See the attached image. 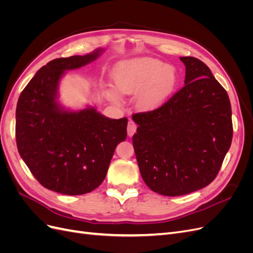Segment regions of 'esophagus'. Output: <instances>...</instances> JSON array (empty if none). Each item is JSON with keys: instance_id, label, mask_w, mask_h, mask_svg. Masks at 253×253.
<instances>
[{"instance_id": "1", "label": "esophagus", "mask_w": 253, "mask_h": 253, "mask_svg": "<svg viewBox=\"0 0 253 253\" xmlns=\"http://www.w3.org/2000/svg\"><path fill=\"white\" fill-rule=\"evenodd\" d=\"M136 128H137V125L133 120H129L128 121V125H127V135L131 137L135 134L136 132Z\"/></svg>"}]
</instances>
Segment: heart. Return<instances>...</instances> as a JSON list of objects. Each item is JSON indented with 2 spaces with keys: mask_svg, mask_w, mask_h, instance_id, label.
I'll use <instances>...</instances> for the list:
<instances>
[{
  "mask_svg": "<svg viewBox=\"0 0 253 253\" xmlns=\"http://www.w3.org/2000/svg\"><path fill=\"white\" fill-rule=\"evenodd\" d=\"M177 75L175 68L153 58L124 61L114 71V82L124 95H136L142 110H152L162 104L173 91ZM116 97V94L113 93Z\"/></svg>",
  "mask_w": 253,
  "mask_h": 253,
  "instance_id": "1",
  "label": "heart"
}]
</instances>
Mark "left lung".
<instances>
[{
  "instance_id": "obj_1",
  "label": "left lung",
  "mask_w": 253,
  "mask_h": 253,
  "mask_svg": "<svg viewBox=\"0 0 253 253\" xmlns=\"http://www.w3.org/2000/svg\"><path fill=\"white\" fill-rule=\"evenodd\" d=\"M185 86L159 108L134 114L133 147L142 179L166 196L189 194L216 177L233 126L226 89L194 57H180Z\"/></svg>"
}]
</instances>
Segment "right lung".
<instances>
[{
  "mask_svg": "<svg viewBox=\"0 0 253 253\" xmlns=\"http://www.w3.org/2000/svg\"><path fill=\"white\" fill-rule=\"evenodd\" d=\"M100 50L50 61L37 72L18 100L20 155L44 188L61 194L81 195L100 186L115 149L126 138L127 118H106L93 108L68 112L56 101L64 72L91 62Z\"/></svg>",
  "mask_w": 253,
  "mask_h": 253,
  "instance_id": "add662e5",
  "label": "right lung"
}]
</instances>
